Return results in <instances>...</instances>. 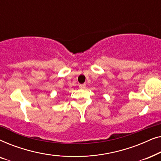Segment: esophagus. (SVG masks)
I'll use <instances>...</instances> for the list:
<instances>
[{
	"label": "esophagus",
	"instance_id": "1",
	"mask_svg": "<svg viewBox=\"0 0 161 161\" xmlns=\"http://www.w3.org/2000/svg\"><path fill=\"white\" fill-rule=\"evenodd\" d=\"M79 88H80V89H85L86 84H80L79 85Z\"/></svg>",
	"mask_w": 161,
	"mask_h": 161
}]
</instances>
